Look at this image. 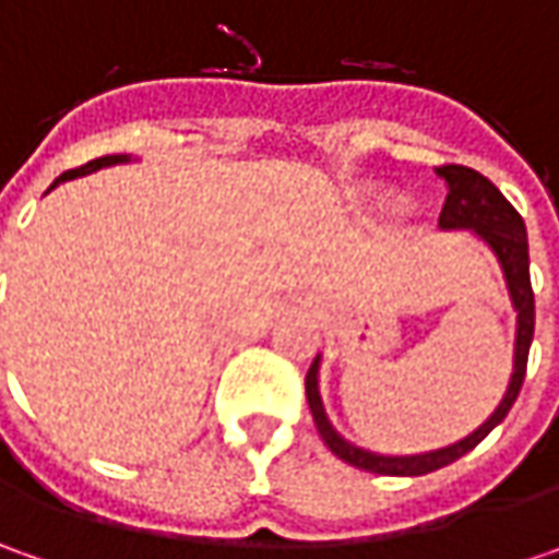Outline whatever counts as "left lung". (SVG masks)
<instances>
[{"label": "left lung", "instance_id": "left-lung-1", "mask_svg": "<svg viewBox=\"0 0 559 559\" xmlns=\"http://www.w3.org/2000/svg\"><path fill=\"white\" fill-rule=\"evenodd\" d=\"M436 174L448 186V199H444L439 217L441 229H473L485 246L495 251L498 264L504 270L507 292H510V301H513V311H516L513 373H510V385H507L501 404L495 407V414L485 419L476 432H469L466 439L454 441L448 448H439V451L389 457V454H376V451H367V448H357V444H352V441L342 439L335 432L326 411H323V397H320V355L313 357L311 370L305 376V392H308V404H311L320 439L326 441V448L333 451L338 461L352 463V466L367 469V473H379V476H426L432 469L461 461L466 451H473L510 414L513 401L520 395L523 379H526L528 345H532V333H535V295H532V280H528V239L523 217L501 195V189L491 183L488 177H483L479 170L463 167V164H444V167H436Z\"/></svg>", "mask_w": 559, "mask_h": 559}]
</instances>
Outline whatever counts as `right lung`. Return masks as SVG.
Segmentation results:
<instances>
[{"mask_svg": "<svg viewBox=\"0 0 559 559\" xmlns=\"http://www.w3.org/2000/svg\"><path fill=\"white\" fill-rule=\"evenodd\" d=\"M123 162H130V155H105V158H96V162L83 164V167H76V170H64V174H61L49 189H55L58 183H64V180H74V177H86V174H93V170H98V167H111V164H123Z\"/></svg>", "mask_w": 559, "mask_h": 559, "instance_id": "obj_1", "label": "right lung"}]
</instances>
